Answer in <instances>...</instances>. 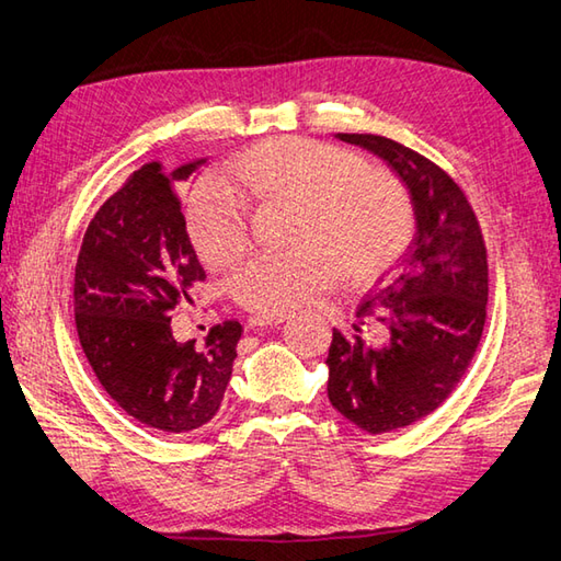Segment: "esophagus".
<instances>
[{"label": "esophagus", "instance_id": "esophagus-1", "mask_svg": "<svg viewBox=\"0 0 561 561\" xmlns=\"http://www.w3.org/2000/svg\"><path fill=\"white\" fill-rule=\"evenodd\" d=\"M252 329H260V325H279L284 323V313H254L248 319Z\"/></svg>", "mask_w": 561, "mask_h": 561}]
</instances>
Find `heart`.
<instances>
[{"instance_id": "obj_1", "label": "heart", "mask_w": 561, "mask_h": 561, "mask_svg": "<svg viewBox=\"0 0 561 561\" xmlns=\"http://www.w3.org/2000/svg\"><path fill=\"white\" fill-rule=\"evenodd\" d=\"M254 206L297 210L289 254H260L232 279L245 309L279 313L343 279L363 284L407 250L414 232L410 196L382 169L351 151L301 137L254 145L236 164ZM188 230L210 267H230L250 245L245 203L222 183H206L188 210Z\"/></svg>"}]
</instances>
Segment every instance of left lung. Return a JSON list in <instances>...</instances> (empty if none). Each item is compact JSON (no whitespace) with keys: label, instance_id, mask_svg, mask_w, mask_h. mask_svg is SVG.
<instances>
[{"label":"left lung","instance_id":"1","mask_svg":"<svg viewBox=\"0 0 561 561\" xmlns=\"http://www.w3.org/2000/svg\"><path fill=\"white\" fill-rule=\"evenodd\" d=\"M387 161L410 191L416 232L400 272L333 329L329 400L368 434L432 414L471 365L485 325L488 254L461 186L420 151L380 135H345Z\"/></svg>","mask_w":561,"mask_h":561}]
</instances>
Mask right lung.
Wrapping results in <instances>:
<instances>
[{
  "label": "right lung",
  "mask_w": 561,
  "mask_h": 561,
  "mask_svg": "<svg viewBox=\"0 0 561 561\" xmlns=\"http://www.w3.org/2000/svg\"><path fill=\"white\" fill-rule=\"evenodd\" d=\"M203 161L137 169L90 220L76 262V331L90 368L117 407L169 434L216 416L242 335L238 321H226L196 348L171 331V311L206 279L179 196Z\"/></svg>",
  "instance_id": "right-lung-1"
}]
</instances>
